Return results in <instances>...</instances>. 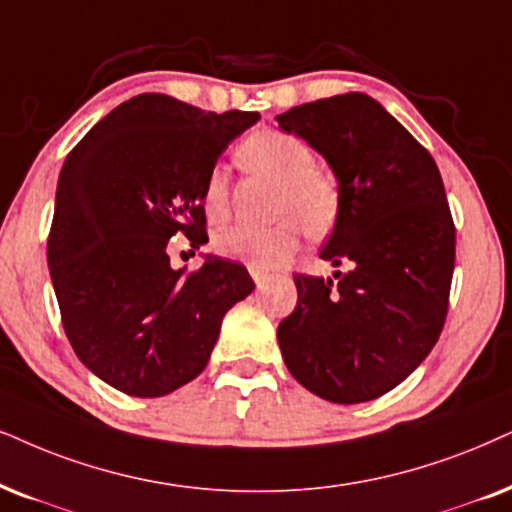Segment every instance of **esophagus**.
<instances>
[{
    "mask_svg": "<svg viewBox=\"0 0 512 512\" xmlns=\"http://www.w3.org/2000/svg\"><path fill=\"white\" fill-rule=\"evenodd\" d=\"M250 276H252V281H255L257 288H262L264 283H267L269 278H271L269 271H264V269H260V267H250Z\"/></svg>",
    "mask_w": 512,
    "mask_h": 512,
    "instance_id": "34e87169",
    "label": "esophagus"
}]
</instances>
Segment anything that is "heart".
Listing matches in <instances>:
<instances>
[{
    "mask_svg": "<svg viewBox=\"0 0 512 512\" xmlns=\"http://www.w3.org/2000/svg\"><path fill=\"white\" fill-rule=\"evenodd\" d=\"M236 155L245 170L281 181L274 205V215L281 219L271 226L234 224L219 231V255L250 262L252 267H278L295 255L304 231L326 234L331 229L338 217V186L316 170V155L307 141L281 129H257L241 141ZM200 203L212 224L229 217V179L222 167L210 170Z\"/></svg>",
    "mask_w": 512,
    "mask_h": 512,
    "instance_id": "b5f03b06",
    "label": "heart"
}]
</instances>
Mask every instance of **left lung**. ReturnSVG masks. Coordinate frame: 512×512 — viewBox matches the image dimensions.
Returning a JSON list of instances; mask_svg holds the SVG:
<instances>
[{"label":"left lung","mask_w":512,"mask_h":512,"mask_svg":"<svg viewBox=\"0 0 512 512\" xmlns=\"http://www.w3.org/2000/svg\"><path fill=\"white\" fill-rule=\"evenodd\" d=\"M278 127L323 155L338 181V217L321 260L352 271L295 274L297 307L278 347L302 387L333 404L390 392L442 333L456 229L432 155L368 94L290 108Z\"/></svg>","instance_id":"1"}]
</instances>
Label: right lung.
Listing matches in <instances>:
<instances>
[{
  "instance_id": "1",
  "label": "right lung",
  "mask_w": 512,
  "mask_h": 512,
  "mask_svg": "<svg viewBox=\"0 0 512 512\" xmlns=\"http://www.w3.org/2000/svg\"><path fill=\"white\" fill-rule=\"evenodd\" d=\"M260 113H205L139 94L84 134L58 174L47 245L77 359L129 397H165L208 366L224 314L255 288L241 264L205 255L170 267L167 243L208 241L203 184Z\"/></svg>"
}]
</instances>
